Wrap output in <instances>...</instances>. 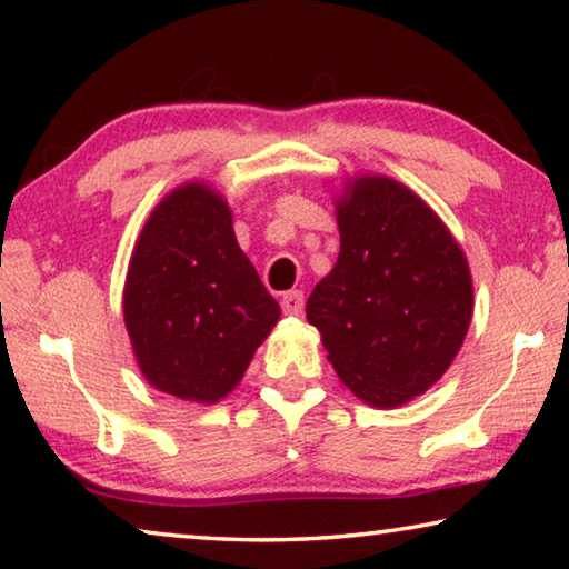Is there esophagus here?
<instances>
[{"label":"esophagus","instance_id":"34e87169","mask_svg":"<svg viewBox=\"0 0 569 569\" xmlns=\"http://www.w3.org/2000/svg\"><path fill=\"white\" fill-rule=\"evenodd\" d=\"M281 308L288 316H298L303 311V293L301 291H288L281 298Z\"/></svg>","mask_w":569,"mask_h":569}]
</instances>
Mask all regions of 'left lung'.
Here are the masks:
<instances>
[{"instance_id": "obj_1", "label": "left lung", "mask_w": 569, "mask_h": 569, "mask_svg": "<svg viewBox=\"0 0 569 569\" xmlns=\"http://www.w3.org/2000/svg\"><path fill=\"white\" fill-rule=\"evenodd\" d=\"M341 250L308 296L339 379L371 407H401L441 379L475 308L467 258L401 182L361 176L336 203Z\"/></svg>"}]
</instances>
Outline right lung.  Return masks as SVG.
Here are the masks:
<instances>
[{"instance_id":"right-lung-1","label":"right lung","mask_w":569,"mask_h":569,"mask_svg":"<svg viewBox=\"0 0 569 569\" xmlns=\"http://www.w3.org/2000/svg\"><path fill=\"white\" fill-rule=\"evenodd\" d=\"M122 313L152 387L216 403L243 379L281 308L240 250L226 200L188 182L168 192L142 228Z\"/></svg>"}]
</instances>
